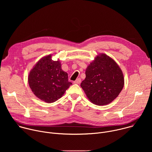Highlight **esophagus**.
Here are the masks:
<instances>
[{
    "label": "esophagus",
    "instance_id": "esophagus-1",
    "mask_svg": "<svg viewBox=\"0 0 152 152\" xmlns=\"http://www.w3.org/2000/svg\"><path fill=\"white\" fill-rule=\"evenodd\" d=\"M81 82V79L80 78H77L75 81L73 82L74 83H76V84H79Z\"/></svg>",
    "mask_w": 152,
    "mask_h": 152
}]
</instances>
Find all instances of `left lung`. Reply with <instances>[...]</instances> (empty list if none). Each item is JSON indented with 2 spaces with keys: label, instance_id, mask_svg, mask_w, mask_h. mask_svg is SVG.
Wrapping results in <instances>:
<instances>
[{
  "label": "left lung",
  "instance_id": "obj_1",
  "mask_svg": "<svg viewBox=\"0 0 152 152\" xmlns=\"http://www.w3.org/2000/svg\"><path fill=\"white\" fill-rule=\"evenodd\" d=\"M86 77L80 86L93 103L106 105L121 91L124 80L117 62L104 53L97 55L85 71Z\"/></svg>",
  "mask_w": 152,
  "mask_h": 152
}]
</instances>
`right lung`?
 I'll list each match as a JSON object with an SVG mask.
<instances>
[{"mask_svg": "<svg viewBox=\"0 0 152 152\" xmlns=\"http://www.w3.org/2000/svg\"><path fill=\"white\" fill-rule=\"evenodd\" d=\"M51 57L52 55H48L41 58L28 76L33 93L47 103L60 99L72 84L68 80V74L62 70L60 61H53Z\"/></svg>", "mask_w": 152, "mask_h": 152, "instance_id": "1", "label": "right lung"}]
</instances>
